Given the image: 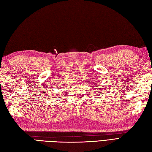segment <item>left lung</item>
<instances>
[{
	"mask_svg": "<svg viewBox=\"0 0 152 152\" xmlns=\"http://www.w3.org/2000/svg\"><path fill=\"white\" fill-rule=\"evenodd\" d=\"M98 87H102L100 85H98ZM102 93H104V92H102Z\"/></svg>",
	"mask_w": 152,
	"mask_h": 152,
	"instance_id": "1",
	"label": "left lung"
}]
</instances>
